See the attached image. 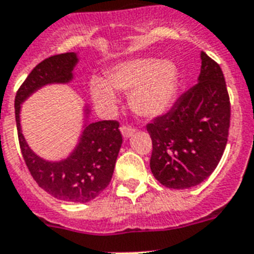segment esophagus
I'll use <instances>...</instances> for the list:
<instances>
[{
	"label": "esophagus",
	"mask_w": 254,
	"mask_h": 254,
	"mask_svg": "<svg viewBox=\"0 0 254 254\" xmlns=\"http://www.w3.org/2000/svg\"><path fill=\"white\" fill-rule=\"evenodd\" d=\"M120 130H121V134H123V137L125 138V139L130 138L131 135L135 133V129H134V127H121Z\"/></svg>",
	"instance_id": "esophagus-1"
}]
</instances>
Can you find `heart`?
<instances>
[{
    "instance_id": "b5f03b06",
    "label": "heart",
    "mask_w": 254,
    "mask_h": 254,
    "mask_svg": "<svg viewBox=\"0 0 254 254\" xmlns=\"http://www.w3.org/2000/svg\"><path fill=\"white\" fill-rule=\"evenodd\" d=\"M179 67L171 60L138 57L116 64L108 80L92 77L90 95L99 108L111 111L117 104L119 91L131 92V107L138 115L158 117L170 108L179 88Z\"/></svg>"
}]
</instances>
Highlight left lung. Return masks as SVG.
Here are the masks:
<instances>
[{"mask_svg":"<svg viewBox=\"0 0 254 254\" xmlns=\"http://www.w3.org/2000/svg\"><path fill=\"white\" fill-rule=\"evenodd\" d=\"M230 117L223 71L201 52L197 83L177 99L170 112L146 127L152 141L150 168L154 177L171 189L201 184L223 155Z\"/></svg>","mask_w":254,"mask_h":254,"instance_id":"8db88e82","label":"left lung"}]
</instances>
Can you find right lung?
<instances>
[{"label":"right lung","mask_w":254,"mask_h":254,"mask_svg":"<svg viewBox=\"0 0 254 254\" xmlns=\"http://www.w3.org/2000/svg\"><path fill=\"white\" fill-rule=\"evenodd\" d=\"M78 53L52 56L41 61L20 86L15 96V121L20 150L34 180L47 193L61 201L86 203L102 193L112 179L123 143L117 121L90 123L91 109L83 107V129L78 143L61 160L43 159L27 143L20 127L22 104L31 95L48 84H67L74 79Z\"/></svg>","instance_id":"add662e5"}]
</instances>
